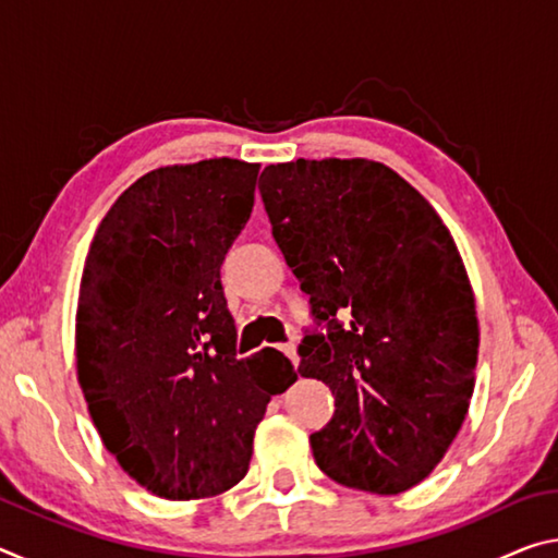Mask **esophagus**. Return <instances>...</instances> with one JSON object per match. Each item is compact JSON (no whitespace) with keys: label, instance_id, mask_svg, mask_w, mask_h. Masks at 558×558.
Masks as SVG:
<instances>
[{"label":"esophagus","instance_id":"esophagus-1","mask_svg":"<svg viewBox=\"0 0 558 558\" xmlns=\"http://www.w3.org/2000/svg\"><path fill=\"white\" fill-rule=\"evenodd\" d=\"M280 352H282V354H286V356L290 359V362H292V364H298V347H295V344H292V342H288V344H282V347H280Z\"/></svg>","mask_w":558,"mask_h":558}]
</instances>
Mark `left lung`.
Masks as SVG:
<instances>
[{"instance_id": "8db88e82", "label": "left lung", "mask_w": 558, "mask_h": 558, "mask_svg": "<svg viewBox=\"0 0 558 558\" xmlns=\"http://www.w3.org/2000/svg\"><path fill=\"white\" fill-rule=\"evenodd\" d=\"M258 189L272 239L327 323L298 349V372L335 396L332 421L310 436L317 468L364 493H405L446 456L475 389L480 329L458 245L372 159L270 165Z\"/></svg>"}]
</instances>
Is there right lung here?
Returning a JSON list of instances; mask_svg holds the SVG:
<instances>
[{"label": "right lung", "mask_w": 558, "mask_h": 558, "mask_svg": "<svg viewBox=\"0 0 558 558\" xmlns=\"http://www.w3.org/2000/svg\"><path fill=\"white\" fill-rule=\"evenodd\" d=\"M258 169L229 157L153 169L93 235L78 384L106 448L157 497L241 483L270 396L298 379L278 349L239 359L223 298L221 263L251 219Z\"/></svg>", "instance_id": "add662e5"}]
</instances>
